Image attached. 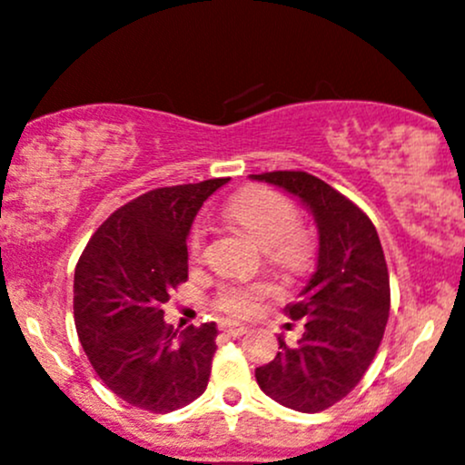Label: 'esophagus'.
<instances>
[{"label": "esophagus", "instance_id": "esophagus-1", "mask_svg": "<svg viewBox=\"0 0 465 465\" xmlns=\"http://www.w3.org/2000/svg\"><path fill=\"white\" fill-rule=\"evenodd\" d=\"M222 332H226L228 337H242V335H245V332H248V326L228 322V324H222Z\"/></svg>", "mask_w": 465, "mask_h": 465}]
</instances>
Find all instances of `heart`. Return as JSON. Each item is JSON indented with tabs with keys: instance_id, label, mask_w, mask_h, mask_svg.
<instances>
[{
	"instance_id": "b5f03b06",
	"label": "heart",
	"mask_w": 465,
	"mask_h": 465,
	"mask_svg": "<svg viewBox=\"0 0 465 465\" xmlns=\"http://www.w3.org/2000/svg\"><path fill=\"white\" fill-rule=\"evenodd\" d=\"M228 213L259 239L272 261L289 270H302L315 252V239L298 223V209L292 200L267 187H252L228 202ZM206 245V223L191 226L187 248L193 261H200ZM274 293L270 282H231L215 296V309L228 318H250L265 298Z\"/></svg>"
}]
</instances>
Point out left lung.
I'll return each mask as SVG.
<instances>
[{
	"label": "left lung",
	"mask_w": 465,
	"mask_h": 465,
	"mask_svg": "<svg viewBox=\"0 0 465 465\" xmlns=\"http://www.w3.org/2000/svg\"><path fill=\"white\" fill-rule=\"evenodd\" d=\"M298 195L320 231L318 270L287 315L304 322L296 346L278 337L274 361L256 368L267 396L302 413L324 411L357 387L390 318V274L372 220L307 172L252 173Z\"/></svg>",
	"instance_id": "left-lung-1"
}]
</instances>
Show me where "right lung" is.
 Segmentation results:
<instances>
[{"label":"right lung","mask_w":465,"mask_h":465,"mask_svg":"<svg viewBox=\"0 0 465 465\" xmlns=\"http://www.w3.org/2000/svg\"><path fill=\"white\" fill-rule=\"evenodd\" d=\"M228 178L152 189L117 209L86 243L74 278V320L86 357L113 394L150 413L204 394L215 322L176 335L163 304L189 278L195 213Z\"/></svg>","instance_id":"obj_1"}]
</instances>
